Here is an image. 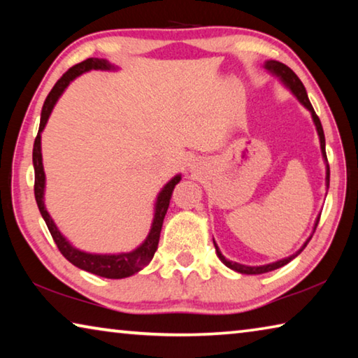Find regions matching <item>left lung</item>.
Here are the masks:
<instances>
[{"instance_id": "left-lung-1", "label": "left lung", "mask_w": 358, "mask_h": 358, "mask_svg": "<svg viewBox=\"0 0 358 358\" xmlns=\"http://www.w3.org/2000/svg\"><path fill=\"white\" fill-rule=\"evenodd\" d=\"M264 68H265L266 71H270L271 74H275L276 77H280V80H281L284 85H286V87L290 90V92H292V94L295 96V98L300 101V104L305 106V107L308 108V110L311 112L313 121H314V124H316V129H317V134H319L320 150H322V156H324V159L327 161V153H325V136H324L322 124H320V120H319V117L316 115V112H314V108H313V106H311L310 99H308L306 90H305V87H303V83H301L300 78L296 77L295 72H294L292 69H290L289 66L282 64V63H280V62H275V59H270V62H265ZM325 181H327V187H329V185H330V167H329V164H327V177H325ZM319 217H320V216H317L316 224H314V230H316L317 224H319ZM310 240H311V237L308 238V240L305 241V245H303V246L300 248V250L296 251L295 254H292V256L278 260V262H273V264H266V265H260V266H248V265H241V264H237V262H232V260H227V259L224 257L222 254H221L220 248H217V245L215 243V240H213V243H215V248H216L217 257H220L221 262H222L224 265H226V266H229V268H232V270L238 271V273H243V275H260V273H266V271L281 268V266L289 264L290 260L295 259L303 250H305L306 245L310 243Z\"/></svg>"}]
</instances>
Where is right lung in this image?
Here are the masks:
<instances>
[{
  "instance_id": "add662e5",
  "label": "right lung",
  "mask_w": 358,
  "mask_h": 358,
  "mask_svg": "<svg viewBox=\"0 0 358 358\" xmlns=\"http://www.w3.org/2000/svg\"><path fill=\"white\" fill-rule=\"evenodd\" d=\"M92 69L110 71V69H115V66H112L107 59H102V58H88L82 63L72 66V68L69 71H66L63 77L55 83V87L52 88L50 93H48L44 106H42L39 132L38 136H36L34 147H33L34 197H36V203H38L41 215L44 217L48 230H50L53 241L57 243L59 252H62L72 265H76L85 271H90V273L93 275L108 278V280H121V278H128L131 275L137 273V271H141L143 266H147L151 262V259H153L155 252L157 250V243H159L162 222H164V216L167 213L169 203H171L173 187L175 185L180 183L181 175H175V177L169 181L164 187H162V191L159 192V196H157V201L155 205V217H153V224H151L148 237L145 238L143 243L138 248H136L134 251L120 252V254H92V252L77 250V248L72 246L69 241L63 237L62 232H59L57 227V224L53 222L50 215H48V211L44 205L45 173H44V166H42L41 132L44 131L47 120L50 117L53 107H55L58 98L63 94L66 87H68L76 77Z\"/></svg>"
}]
</instances>
